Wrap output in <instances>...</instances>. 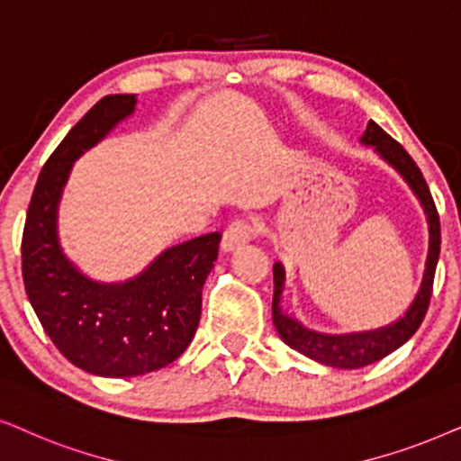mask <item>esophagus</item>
<instances>
[{"label": "esophagus", "instance_id": "34e87169", "mask_svg": "<svg viewBox=\"0 0 461 461\" xmlns=\"http://www.w3.org/2000/svg\"><path fill=\"white\" fill-rule=\"evenodd\" d=\"M255 231H257L255 221L236 219L225 227L223 242H221V244H223L225 250H234L238 247H242V244H247L250 238L255 236Z\"/></svg>", "mask_w": 461, "mask_h": 461}]
</instances>
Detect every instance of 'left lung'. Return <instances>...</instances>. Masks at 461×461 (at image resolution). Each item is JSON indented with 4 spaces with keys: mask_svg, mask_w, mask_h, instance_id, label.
I'll return each instance as SVG.
<instances>
[{
    "mask_svg": "<svg viewBox=\"0 0 461 461\" xmlns=\"http://www.w3.org/2000/svg\"><path fill=\"white\" fill-rule=\"evenodd\" d=\"M365 145H373L375 151L384 159L394 167L398 173L404 176V181L413 187L417 198L421 200L423 211L428 214V225H430V250H428L426 261V274H423L420 293H417L415 302L411 303L401 321H396L390 327L369 330V333H352V335H321L316 330H310L299 324L294 318L282 314L280 310V293L285 286V269L280 263H274V299H272V318L274 327L282 337V341L299 354L308 356V358L316 360V363L337 366V369H360V366L373 365L382 360L384 356L394 352L401 348L404 341L411 339V335L420 329V324L426 316L428 305H430L432 297V285H434V272H437L438 253H440V221L438 211L434 204L430 187H428L426 179H423L421 170L417 168L413 158L404 151V147L390 137L382 126L375 122H369L366 131L363 134Z\"/></svg>",
    "mask_w": 461,
    "mask_h": 461,
    "instance_id": "left-lung-1",
    "label": "left lung"
}]
</instances>
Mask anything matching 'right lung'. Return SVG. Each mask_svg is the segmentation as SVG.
<instances>
[{"label":"right lung","mask_w":461,"mask_h":461,"mask_svg":"<svg viewBox=\"0 0 461 461\" xmlns=\"http://www.w3.org/2000/svg\"><path fill=\"white\" fill-rule=\"evenodd\" d=\"M134 105V95L103 96L60 140L35 183L21 242L24 291L41 327L69 363L103 377L145 375L185 352L221 242L212 231L176 244L124 285L92 282L60 253L57 206L71 162Z\"/></svg>","instance_id":"1"}]
</instances>
